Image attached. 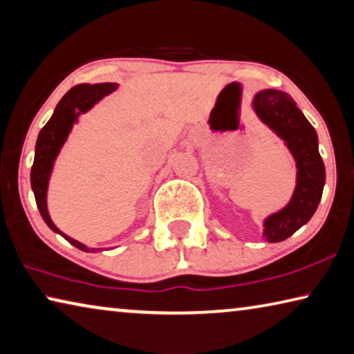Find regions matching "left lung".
<instances>
[{
    "instance_id": "1",
    "label": "left lung",
    "mask_w": 354,
    "mask_h": 354,
    "mask_svg": "<svg viewBox=\"0 0 354 354\" xmlns=\"http://www.w3.org/2000/svg\"><path fill=\"white\" fill-rule=\"evenodd\" d=\"M255 115L282 140L296 164V184L288 203L263 218L266 243H280L306 225L323 195L326 170L318 151V136L290 94L261 89L252 100Z\"/></svg>"
}]
</instances>
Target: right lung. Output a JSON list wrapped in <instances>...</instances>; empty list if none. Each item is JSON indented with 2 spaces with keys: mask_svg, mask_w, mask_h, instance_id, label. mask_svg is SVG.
<instances>
[{
  "mask_svg": "<svg viewBox=\"0 0 354 354\" xmlns=\"http://www.w3.org/2000/svg\"><path fill=\"white\" fill-rule=\"evenodd\" d=\"M116 89L118 83H96V85L83 83V85H77L69 89L56 105L47 124L41 129L36 142L35 162H32L31 167V189L35 192L39 212H41L42 218L52 232L61 234L67 243H71L83 252H96L100 249H89L80 241L67 236L66 233L55 225L52 217L48 214L47 206L48 183L50 178H52L56 157L59 156L64 143L69 138L72 127L78 122V118L83 113H88L94 105L99 104L105 96H109Z\"/></svg>",
  "mask_w": 354,
  "mask_h": 354,
  "instance_id": "add662e5",
  "label": "right lung"
}]
</instances>
